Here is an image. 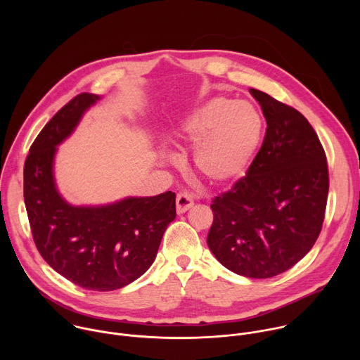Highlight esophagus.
<instances>
[{
    "label": "esophagus",
    "mask_w": 360,
    "mask_h": 360,
    "mask_svg": "<svg viewBox=\"0 0 360 360\" xmlns=\"http://www.w3.org/2000/svg\"><path fill=\"white\" fill-rule=\"evenodd\" d=\"M193 205V196L189 192H179L176 195V212L185 214Z\"/></svg>",
    "instance_id": "obj_1"
}]
</instances>
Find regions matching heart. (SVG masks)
I'll return each instance as SVG.
<instances>
[{"mask_svg":"<svg viewBox=\"0 0 360 360\" xmlns=\"http://www.w3.org/2000/svg\"><path fill=\"white\" fill-rule=\"evenodd\" d=\"M262 114L248 101L214 98L182 124L181 138L198 142L193 162L198 174L214 186L240 179L261 146Z\"/></svg>","mask_w":360,"mask_h":360,"instance_id":"1","label":"heart"}]
</instances>
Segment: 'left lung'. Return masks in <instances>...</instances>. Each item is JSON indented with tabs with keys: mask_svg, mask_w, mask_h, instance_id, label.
I'll return each instance as SVG.
<instances>
[{
	"mask_svg": "<svg viewBox=\"0 0 360 360\" xmlns=\"http://www.w3.org/2000/svg\"><path fill=\"white\" fill-rule=\"evenodd\" d=\"M266 120L264 143L245 176L212 199L208 246L229 271L276 276L315 245L329 191L323 146L299 111L250 88Z\"/></svg>",
	"mask_w": 360,
	"mask_h": 360,
	"instance_id": "8db88e82",
	"label": "left lung"
}]
</instances>
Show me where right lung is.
I'll list each match as a JSON object with an SVG mask.
<instances>
[{"label":"right lung","instance_id":"obj_1","mask_svg":"<svg viewBox=\"0 0 360 360\" xmlns=\"http://www.w3.org/2000/svg\"><path fill=\"white\" fill-rule=\"evenodd\" d=\"M98 99L88 92L74 96L38 134L24 165V202L45 262L81 288L108 292L129 285L155 261L176 217V196L168 191L104 207H72L64 200L53 172L56 146Z\"/></svg>","mask_w":360,"mask_h":360}]
</instances>
